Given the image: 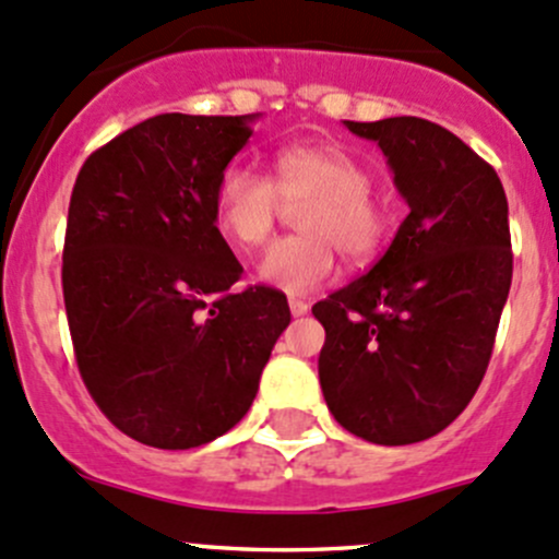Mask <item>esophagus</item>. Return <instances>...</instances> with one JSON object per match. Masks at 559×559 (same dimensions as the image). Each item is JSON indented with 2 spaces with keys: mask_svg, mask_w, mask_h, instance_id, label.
I'll list each match as a JSON object with an SVG mask.
<instances>
[{
  "mask_svg": "<svg viewBox=\"0 0 559 559\" xmlns=\"http://www.w3.org/2000/svg\"><path fill=\"white\" fill-rule=\"evenodd\" d=\"M289 311H292V316H306L308 313V302L306 300H297V297H292V300H289Z\"/></svg>",
  "mask_w": 559,
  "mask_h": 559,
  "instance_id": "obj_1",
  "label": "esophagus"
}]
</instances>
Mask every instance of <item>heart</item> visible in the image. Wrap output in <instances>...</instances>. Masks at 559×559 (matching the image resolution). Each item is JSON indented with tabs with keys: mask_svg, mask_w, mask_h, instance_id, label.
<instances>
[{
	"mask_svg": "<svg viewBox=\"0 0 559 559\" xmlns=\"http://www.w3.org/2000/svg\"><path fill=\"white\" fill-rule=\"evenodd\" d=\"M373 175L335 143H297L275 154L273 180L253 167L229 165L216 183L213 211L224 238L259 248L273 235L284 202H305L297 213L302 235L275 240L257 264V278L286 295L319 289L335 270V248L348 262H368L389 233V207L370 191Z\"/></svg>",
	"mask_w": 559,
	"mask_h": 559,
	"instance_id": "1",
	"label": "heart"
}]
</instances>
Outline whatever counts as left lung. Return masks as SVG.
I'll use <instances>...</instances> for the list:
<instances>
[{
    "label": "left lung",
    "instance_id": "8db88e82",
    "mask_svg": "<svg viewBox=\"0 0 559 559\" xmlns=\"http://www.w3.org/2000/svg\"><path fill=\"white\" fill-rule=\"evenodd\" d=\"M343 123L384 151L408 216L362 278L313 306L319 381L337 425L405 447L447 430L487 373L514 270L509 202L498 173L438 123Z\"/></svg>",
    "mask_w": 559,
    "mask_h": 559
}]
</instances>
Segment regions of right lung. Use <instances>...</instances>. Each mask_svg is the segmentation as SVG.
Masks as SVG:
<instances>
[{
	"mask_svg": "<svg viewBox=\"0 0 559 559\" xmlns=\"http://www.w3.org/2000/svg\"><path fill=\"white\" fill-rule=\"evenodd\" d=\"M251 116L162 112L94 151L67 216L64 308L83 384L134 441L194 449L233 430L292 313L216 227L222 173Z\"/></svg>",
	"mask_w": 559,
	"mask_h": 559,
	"instance_id": "right-lung-1",
	"label": "right lung"
}]
</instances>
